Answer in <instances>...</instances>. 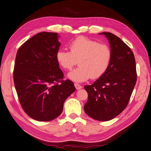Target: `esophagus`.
<instances>
[{
    "mask_svg": "<svg viewBox=\"0 0 151 151\" xmlns=\"http://www.w3.org/2000/svg\"><path fill=\"white\" fill-rule=\"evenodd\" d=\"M74 86H75L76 89L77 90H79V89H82V86H81L80 85H79V84H78V83H75V84H74Z\"/></svg>",
    "mask_w": 151,
    "mask_h": 151,
    "instance_id": "1",
    "label": "esophagus"
}]
</instances>
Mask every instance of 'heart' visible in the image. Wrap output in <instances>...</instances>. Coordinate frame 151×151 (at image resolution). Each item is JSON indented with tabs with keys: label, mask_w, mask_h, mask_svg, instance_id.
<instances>
[{
	"label": "heart",
	"mask_w": 151,
	"mask_h": 151,
	"mask_svg": "<svg viewBox=\"0 0 151 151\" xmlns=\"http://www.w3.org/2000/svg\"><path fill=\"white\" fill-rule=\"evenodd\" d=\"M70 50L59 49L56 60L63 69L71 70L78 63L79 66L68 74L76 82H83L90 78L97 79L106 72L111 61L112 52L106 44L85 37H79L69 45Z\"/></svg>",
	"instance_id": "heart-1"
}]
</instances>
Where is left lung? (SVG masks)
I'll return each mask as SVG.
<instances>
[{"label":"left lung","mask_w":151,"mask_h":151,"mask_svg":"<svg viewBox=\"0 0 151 151\" xmlns=\"http://www.w3.org/2000/svg\"><path fill=\"white\" fill-rule=\"evenodd\" d=\"M99 34L109 41L112 57L106 72L91 85L84 87L88 93L84 110L94 120L104 122L114 118L126 109L137 81V73L130 48L112 33Z\"/></svg>","instance_id":"obj_1"}]
</instances>
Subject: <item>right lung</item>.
<instances>
[{
	"label": "right lung",
	"mask_w": 151,
	"mask_h": 151,
	"mask_svg": "<svg viewBox=\"0 0 151 151\" xmlns=\"http://www.w3.org/2000/svg\"><path fill=\"white\" fill-rule=\"evenodd\" d=\"M60 36L41 32L18 49L14 82L21 106L33 120L47 122L61 114L65 101L76 91L72 81H62L64 74L56 60Z\"/></svg>",
	"instance_id": "add662e5"
}]
</instances>
